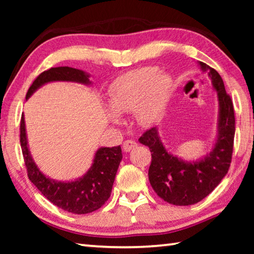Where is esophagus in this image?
I'll return each instance as SVG.
<instances>
[{
  "mask_svg": "<svg viewBox=\"0 0 254 254\" xmlns=\"http://www.w3.org/2000/svg\"><path fill=\"white\" fill-rule=\"evenodd\" d=\"M136 142L135 141H133V140H126L123 142V151L124 152H128V151H131L132 149H134L135 147H136Z\"/></svg>",
  "mask_w": 254,
  "mask_h": 254,
  "instance_id": "esophagus-1",
  "label": "esophagus"
}]
</instances>
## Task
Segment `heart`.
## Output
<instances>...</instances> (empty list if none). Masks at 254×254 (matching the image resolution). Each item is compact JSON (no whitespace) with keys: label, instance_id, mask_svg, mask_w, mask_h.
Instances as JSON below:
<instances>
[{"label":"heart","instance_id":"b5f03b06","mask_svg":"<svg viewBox=\"0 0 254 254\" xmlns=\"http://www.w3.org/2000/svg\"><path fill=\"white\" fill-rule=\"evenodd\" d=\"M173 81L156 67L131 70L118 77L110 85L107 97L112 109L110 119L120 123L118 113L134 112L140 124H151L162 117L168 105Z\"/></svg>","mask_w":254,"mask_h":254}]
</instances>
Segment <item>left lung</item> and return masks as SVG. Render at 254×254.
I'll return each mask as SVG.
<instances>
[{
    "label": "left lung",
    "instance_id": "obj_1",
    "mask_svg": "<svg viewBox=\"0 0 254 254\" xmlns=\"http://www.w3.org/2000/svg\"><path fill=\"white\" fill-rule=\"evenodd\" d=\"M199 66L208 72L220 104L218 134L212 151L199 161L187 162L167 151L156 127L145 131L139 139L140 143L149 147L151 152L152 159L148 175L153 190L167 203L177 206L196 204L209 195L229 171L233 153L235 134L233 102L225 91L220 74L201 62Z\"/></svg>",
    "mask_w": 254,
    "mask_h": 254
}]
</instances>
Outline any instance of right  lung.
<instances>
[{
  "label": "right lung",
  "instance_id": "right-lung-1",
  "mask_svg": "<svg viewBox=\"0 0 254 254\" xmlns=\"http://www.w3.org/2000/svg\"><path fill=\"white\" fill-rule=\"evenodd\" d=\"M85 71L71 67H55L46 70L33 80L25 98L46 83L55 80L77 81L89 85L91 81ZM20 142L28 177L47 199L59 208L72 214H87L98 209L111 196L112 187L120 162L122 160V149L120 145L98 149L94 162L83 177L75 182H55L41 173L30 156L23 114L20 122Z\"/></svg>",
  "mask_w": 254,
  "mask_h": 254
}]
</instances>
